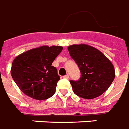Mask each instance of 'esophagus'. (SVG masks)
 <instances>
[{"mask_svg":"<svg viewBox=\"0 0 129 129\" xmlns=\"http://www.w3.org/2000/svg\"><path fill=\"white\" fill-rule=\"evenodd\" d=\"M63 77L64 78H67V79H68V78H69V76L68 74H67V75H65V76H64Z\"/></svg>","mask_w":129,"mask_h":129,"instance_id":"34e87169","label":"esophagus"}]
</instances>
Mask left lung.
<instances>
[{
	"mask_svg": "<svg viewBox=\"0 0 129 129\" xmlns=\"http://www.w3.org/2000/svg\"><path fill=\"white\" fill-rule=\"evenodd\" d=\"M68 51L81 73L78 81H70L74 94L92 99L106 92L115 76L110 60L97 48L83 44L69 46Z\"/></svg>",
	"mask_w": 129,
	"mask_h": 129,
	"instance_id": "1",
	"label": "left lung"
}]
</instances>
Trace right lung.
Here are the masks:
<instances>
[{
    "label": "right lung",
    "instance_id": "obj_1",
    "mask_svg": "<svg viewBox=\"0 0 129 129\" xmlns=\"http://www.w3.org/2000/svg\"><path fill=\"white\" fill-rule=\"evenodd\" d=\"M62 46H42L23 53L12 62L11 75L25 95L37 100L51 97L60 76L52 66Z\"/></svg>",
    "mask_w": 129,
    "mask_h": 129
}]
</instances>
